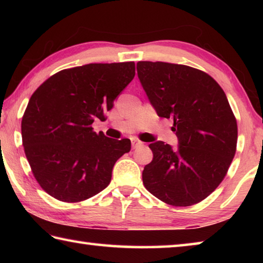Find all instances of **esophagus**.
Instances as JSON below:
<instances>
[{"label":"esophagus","mask_w":263,"mask_h":263,"mask_svg":"<svg viewBox=\"0 0 263 263\" xmlns=\"http://www.w3.org/2000/svg\"><path fill=\"white\" fill-rule=\"evenodd\" d=\"M131 142H132V147H133V148H137V147H139V146L142 145V142H141L140 140L136 139V138H132Z\"/></svg>","instance_id":"1"}]
</instances>
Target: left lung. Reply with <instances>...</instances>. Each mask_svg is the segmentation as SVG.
<instances>
[{"instance_id":"left-lung-1","label":"left lung","mask_w":263,"mask_h":263,"mask_svg":"<svg viewBox=\"0 0 263 263\" xmlns=\"http://www.w3.org/2000/svg\"><path fill=\"white\" fill-rule=\"evenodd\" d=\"M137 73L159 117L174 121L179 140L176 148L149 144L145 188L174 206L199 203L220 184L235 154L238 127L228 97L210 75L189 66L139 61Z\"/></svg>"}]
</instances>
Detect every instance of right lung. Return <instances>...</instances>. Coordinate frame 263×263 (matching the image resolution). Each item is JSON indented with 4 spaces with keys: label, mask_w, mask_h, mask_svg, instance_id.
<instances>
[{
    "label": "right lung",
    "mask_w": 263,
    "mask_h": 263,
    "mask_svg": "<svg viewBox=\"0 0 263 263\" xmlns=\"http://www.w3.org/2000/svg\"><path fill=\"white\" fill-rule=\"evenodd\" d=\"M135 62L88 64L47 79L29 101L22 138L32 173L48 195L81 202L109 185L112 168L130 139L92 131L136 74Z\"/></svg>",
    "instance_id": "obj_1"
}]
</instances>
